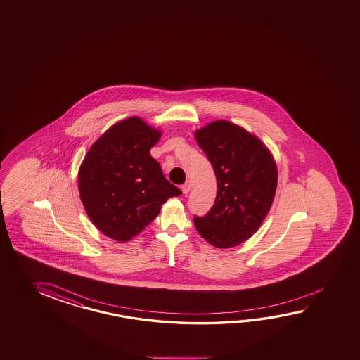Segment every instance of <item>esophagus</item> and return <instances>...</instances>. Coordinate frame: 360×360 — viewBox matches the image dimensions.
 <instances>
[{
  "label": "esophagus",
  "instance_id": "esophagus-1",
  "mask_svg": "<svg viewBox=\"0 0 360 360\" xmlns=\"http://www.w3.org/2000/svg\"><path fill=\"white\" fill-rule=\"evenodd\" d=\"M191 181H186V183L184 184L183 186H181V189H183L184 194H188L189 191H191Z\"/></svg>",
  "mask_w": 360,
  "mask_h": 360
}]
</instances>
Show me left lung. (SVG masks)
<instances>
[{"mask_svg": "<svg viewBox=\"0 0 360 360\" xmlns=\"http://www.w3.org/2000/svg\"><path fill=\"white\" fill-rule=\"evenodd\" d=\"M195 139L212 163L217 194L194 226L210 244L233 248L253 235L272 205L277 167L267 147L245 129L229 121H213L195 131Z\"/></svg>", "mask_w": 360, "mask_h": 360, "instance_id": "8db88e82", "label": "left lung"}]
</instances>
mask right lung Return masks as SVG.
<instances>
[{
  "instance_id": "1",
  "label": "right lung",
  "mask_w": 360,
  "mask_h": 360,
  "mask_svg": "<svg viewBox=\"0 0 360 360\" xmlns=\"http://www.w3.org/2000/svg\"><path fill=\"white\" fill-rule=\"evenodd\" d=\"M160 138L161 131L129 117L110 127L85 155L79 169L80 199L93 224L111 239H133L169 198L181 195L149 153Z\"/></svg>"
}]
</instances>
